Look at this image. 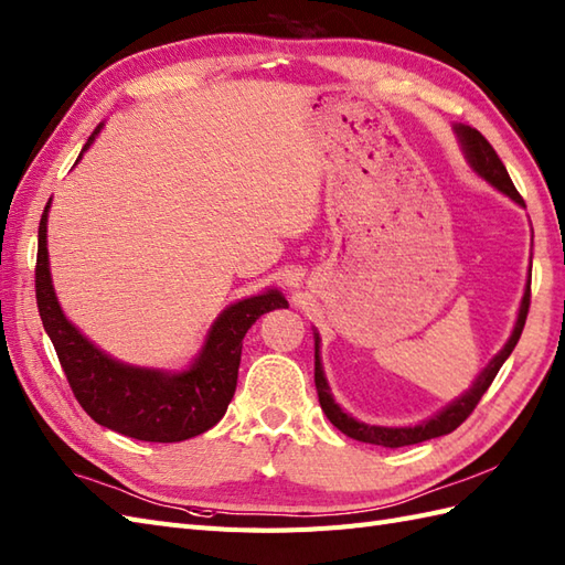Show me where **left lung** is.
<instances>
[{
  "label": "left lung",
  "instance_id": "8db88e82",
  "mask_svg": "<svg viewBox=\"0 0 565 565\" xmlns=\"http://www.w3.org/2000/svg\"><path fill=\"white\" fill-rule=\"evenodd\" d=\"M457 135H460V141H462V147H465V153H467L471 168H475L481 178H487L493 188L505 192L508 196H513L518 204L524 206V200L520 196V192L515 190L513 180H510L503 161L498 159V153L489 143V139L483 137L479 129L467 127V125L457 127ZM527 312H530V284H527V291H524V298H522V306H520V315H518V322H515L513 334H510L503 351L498 353V356L487 365V371H483L477 377L475 387H471L467 395H462L457 402H452L448 409H443L440 414L428 418V422L418 424V426H409V428L369 426V424L356 422V418H351L349 414H344L342 409H339V406L332 399V395H330V387H327V380H324V373H322V363H320V353H318V339H315V387H318V397H320L322 412L327 414V418H330V422L339 430L344 433V436H349L353 440H361V443L380 445V448H404V445H416V443H424V440H430V438L445 436V433H452L462 422H467V416L471 412L477 409V404L481 402L483 392L491 387L493 377L498 375V371H501V365L505 363V359L510 356V353H513L515 344L520 342V334L524 330V320H527Z\"/></svg>",
  "mask_w": 565,
  "mask_h": 565
}]
</instances>
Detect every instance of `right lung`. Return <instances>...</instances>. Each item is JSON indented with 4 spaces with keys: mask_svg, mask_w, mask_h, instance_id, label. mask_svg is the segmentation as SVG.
<instances>
[{
    "mask_svg": "<svg viewBox=\"0 0 565 565\" xmlns=\"http://www.w3.org/2000/svg\"><path fill=\"white\" fill-rule=\"evenodd\" d=\"M100 127L84 143H94ZM47 209L38 226L35 303L67 383L96 424L147 443H180L221 422L238 383L243 337L274 308H288L279 291H267L221 312L206 344L188 371L159 373L105 356L64 318L47 269Z\"/></svg>",
    "mask_w": 565,
    "mask_h": 565,
    "instance_id": "obj_1",
    "label": "right lung"
}]
</instances>
